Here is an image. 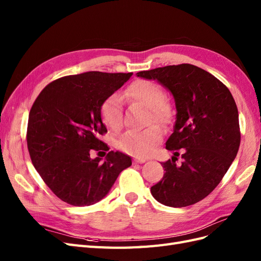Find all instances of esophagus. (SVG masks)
I'll list each match as a JSON object with an SVG mask.
<instances>
[{
	"label": "esophagus",
	"mask_w": 261,
	"mask_h": 261,
	"mask_svg": "<svg viewBox=\"0 0 261 261\" xmlns=\"http://www.w3.org/2000/svg\"><path fill=\"white\" fill-rule=\"evenodd\" d=\"M134 162L135 163H145L146 159H143V158H134Z\"/></svg>",
	"instance_id": "34e87169"
}]
</instances>
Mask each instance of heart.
<instances>
[{
  "label": "heart",
  "mask_w": 261,
  "mask_h": 261,
  "mask_svg": "<svg viewBox=\"0 0 261 261\" xmlns=\"http://www.w3.org/2000/svg\"><path fill=\"white\" fill-rule=\"evenodd\" d=\"M125 96L132 101L149 109L147 123L152 121L162 126L172 120V109L163 100L164 93L160 86L149 81L133 82L125 91ZM101 117L110 129L117 130L123 123L122 101L117 94L109 96L101 105ZM162 137L161 129L155 125L143 132H128L117 140V148L134 156H147L152 152L154 146Z\"/></svg>",
  "instance_id": "obj_1"
}]
</instances>
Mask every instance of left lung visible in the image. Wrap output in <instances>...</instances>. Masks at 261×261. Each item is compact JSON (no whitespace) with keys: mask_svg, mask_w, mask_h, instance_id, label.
<instances>
[{"mask_svg":"<svg viewBox=\"0 0 261 261\" xmlns=\"http://www.w3.org/2000/svg\"><path fill=\"white\" fill-rule=\"evenodd\" d=\"M136 75L167 88L176 109L173 133L165 143V148L173 151L172 160L162 162L165 173L151 187V194L165 206H191L218 186L238 154V107L225 85L192 64L164 66ZM181 147L184 161L176 165Z\"/></svg>","mask_w":261,"mask_h":261,"instance_id":"8db88e82","label":"left lung"}]
</instances>
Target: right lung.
<instances>
[{"mask_svg": "<svg viewBox=\"0 0 261 261\" xmlns=\"http://www.w3.org/2000/svg\"><path fill=\"white\" fill-rule=\"evenodd\" d=\"M133 73L87 72L59 78L40 92L30 110L27 146L34 167L59 198L72 206H90L103 199L130 156L107 151L100 140L107 133L101 105Z\"/></svg>", "mask_w": 261, "mask_h": 261, "instance_id": "add662e5", "label": "right lung"}]
</instances>
